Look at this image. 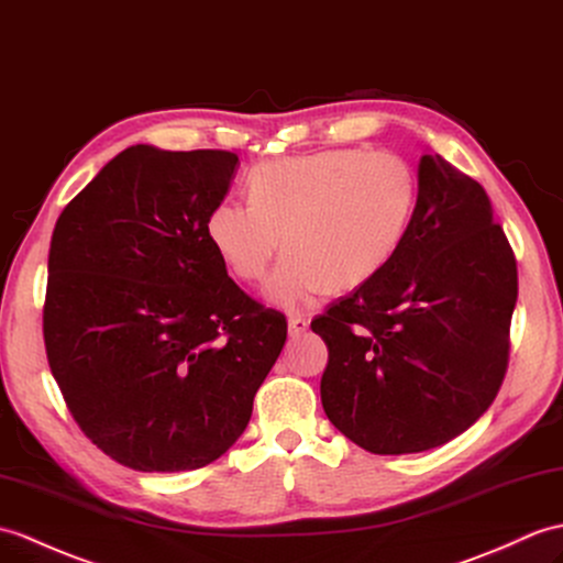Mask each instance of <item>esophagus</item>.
<instances>
[{"instance_id": "1", "label": "esophagus", "mask_w": 563, "mask_h": 563, "mask_svg": "<svg viewBox=\"0 0 563 563\" xmlns=\"http://www.w3.org/2000/svg\"><path fill=\"white\" fill-rule=\"evenodd\" d=\"M307 329H309V319L297 317V313H295V317L287 319V333H290V338L302 335Z\"/></svg>"}]
</instances>
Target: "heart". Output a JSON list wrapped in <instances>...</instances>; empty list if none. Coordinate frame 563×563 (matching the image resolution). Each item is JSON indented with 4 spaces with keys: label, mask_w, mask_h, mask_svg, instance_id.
I'll list each match as a JSON object with an SVG mask.
<instances>
[{
    "label": "heart",
    "mask_w": 563,
    "mask_h": 563,
    "mask_svg": "<svg viewBox=\"0 0 563 563\" xmlns=\"http://www.w3.org/2000/svg\"><path fill=\"white\" fill-rule=\"evenodd\" d=\"M250 201L222 199L206 218V238L238 280L266 278L268 302L299 309L331 287L355 290L382 271L410 230L417 177L390 151L329 148L261 163Z\"/></svg>",
    "instance_id": "obj_1"
}]
</instances>
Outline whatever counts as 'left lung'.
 <instances>
[{"label":"left lung","instance_id":"1","mask_svg":"<svg viewBox=\"0 0 563 563\" xmlns=\"http://www.w3.org/2000/svg\"><path fill=\"white\" fill-rule=\"evenodd\" d=\"M516 299V258L487 191L424 153L394 258L311 321L329 345L321 402L333 427L378 455L463 434L499 394Z\"/></svg>","mask_w":563,"mask_h":563}]
</instances>
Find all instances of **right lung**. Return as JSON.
Instances as JSON below:
<instances>
[{"instance_id": "right-lung-1", "label": "right lung", "mask_w": 563, "mask_h": 563, "mask_svg": "<svg viewBox=\"0 0 563 563\" xmlns=\"http://www.w3.org/2000/svg\"><path fill=\"white\" fill-rule=\"evenodd\" d=\"M240 158L122 151L57 218L43 311L52 376L84 434L141 473L220 459L287 338L206 238Z\"/></svg>"}]
</instances>
